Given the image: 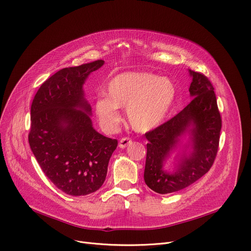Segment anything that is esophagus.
<instances>
[{"instance_id": "obj_1", "label": "esophagus", "mask_w": 251, "mask_h": 251, "mask_svg": "<svg viewBox=\"0 0 251 251\" xmlns=\"http://www.w3.org/2000/svg\"><path fill=\"white\" fill-rule=\"evenodd\" d=\"M131 144V140L129 139V138H123L121 141H120V143H119V147L121 148V149H125V148H126L127 146H129Z\"/></svg>"}]
</instances>
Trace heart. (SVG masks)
I'll use <instances>...</instances> for the list:
<instances>
[{"label": "heart", "instance_id": "b5f03b06", "mask_svg": "<svg viewBox=\"0 0 251 251\" xmlns=\"http://www.w3.org/2000/svg\"><path fill=\"white\" fill-rule=\"evenodd\" d=\"M104 95L95 101L100 126L112 131L122 121L119 108L126 107V118L137 131L158 127L175 102L177 89L171 79L148 72H124L108 81Z\"/></svg>", "mask_w": 251, "mask_h": 251}]
</instances>
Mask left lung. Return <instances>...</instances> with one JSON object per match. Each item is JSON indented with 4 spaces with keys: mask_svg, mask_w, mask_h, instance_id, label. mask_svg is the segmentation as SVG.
Returning a JSON list of instances; mask_svg holds the SVG:
<instances>
[{
    "mask_svg": "<svg viewBox=\"0 0 251 251\" xmlns=\"http://www.w3.org/2000/svg\"><path fill=\"white\" fill-rule=\"evenodd\" d=\"M191 102L174 118L147 132V159L144 179L159 194L190 186L210 170L217 155L221 117L214 88L207 77L189 69ZM188 135V142L182 144ZM179 149L175 169H163L171 153Z\"/></svg>",
    "mask_w": 251,
    "mask_h": 251,
    "instance_id": "1",
    "label": "left lung"
}]
</instances>
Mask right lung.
Segmentation results:
<instances>
[{"instance_id":"obj_1","label":"right lung","mask_w":251,"mask_h":251,"mask_svg":"<svg viewBox=\"0 0 251 251\" xmlns=\"http://www.w3.org/2000/svg\"><path fill=\"white\" fill-rule=\"evenodd\" d=\"M103 60L63 68L38 89L31 105L29 144L46 177L71 196L103 184L118 141L96 131L83 84Z\"/></svg>"}]
</instances>
